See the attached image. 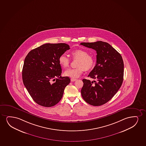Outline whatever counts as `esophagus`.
<instances>
[{
  "label": "esophagus",
  "instance_id": "1",
  "mask_svg": "<svg viewBox=\"0 0 146 146\" xmlns=\"http://www.w3.org/2000/svg\"><path fill=\"white\" fill-rule=\"evenodd\" d=\"M76 80H77V79H75V78H71V82L75 81Z\"/></svg>",
  "mask_w": 146,
  "mask_h": 146
}]
</instances>
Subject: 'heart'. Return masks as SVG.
<instances>
[{"instance_id":"obj_1","label":"heart","mask_w":146,"mask_h":146,"mask_svg":"<svg viewBox=\"0 0 146 146\" xmlns=\"http://www.w3.org/2000/svg\"><path fill=\"white\" fill-rule=\"evenodd\" d=\"M74 59H78L76 63L77 67L70 68L64 72L65 76L71 78H77L85 71H89L94 68L96 64V59L93 55L89 54L85 49H76L71 52ZM59 64L62 68L65 69L70 64V59L65 54H62L58 58Z\"/></svg>"}]
</instances>
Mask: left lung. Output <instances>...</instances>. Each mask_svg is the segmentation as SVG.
Here are the masks:
<instances>
[{"mask_svg":"<svg viewBox=\"0 0 146 146\" xmlns=\"http://www.w3.org/2000/svg\"><path fill=\"white\" fill-rule=\"evenodd\" d=\"M81 45L97 51V62L88 77L96 80L83 79L82 96L93 106L108 102L121 87L124 75V63L121 55L110 44L98 41L82 42Z\"/></svg>","mask_w":146,"mask_h":146,"instance_id":"8db88e82","label":"left lung"}]
</instances>
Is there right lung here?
Masks as SVG:
<instances>
[{
	"label": "right lung",
	"mask_w": 146,
	"mask_h": 146,
	"mask_svg": "<svg viewBox=\"0 0 146 146\" xmlns=\"http://www.w3.org/2000/svg\"><path fill=\"white\" fill-rule=\"evenodd\" d=\"M69 46L64 43L46 44L31 50L25 58L23 83L36 104L44 107L55 106L62 98L68 77H61L58 58Z\"/></svg>",
	"instance_id": "obj_1"
}]
</instances>
